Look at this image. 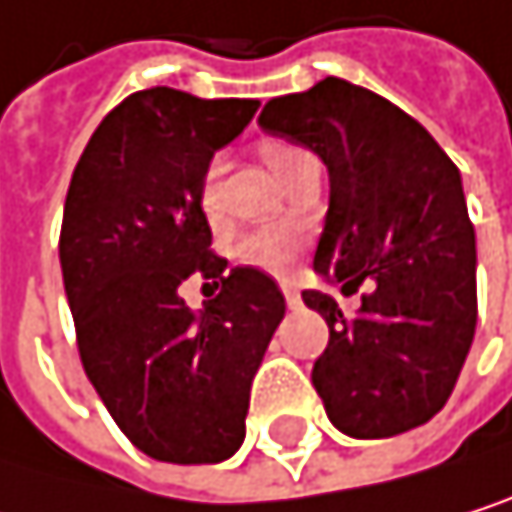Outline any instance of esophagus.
Here are the masks:
<instances>
[{
	"instance_id": "1",
	"label": "esophagus",
	"mask_w": 512,
	"mask_h": 512,
	"mask_svg": "<svg viewBox=\"0 0 512 512\" xmlns=\"http://www.w3.org/2000/svg\"><path fill=\"white\" fill-rule=\"evenodd\" d=\"M280 290H284V299H287V305H290L293 311H296V308L302 305V296H299V290H296V287L290 284V280H284V284H280Z\"/></svg>"
}]
</instances>
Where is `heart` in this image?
Listing matches in <instances>:
<instances>
[{"label": "heart", "mask_w": 512, "mask_h": 512, "mask_svg": "<svg viewBox=\"0 0 512 512\" xmlns=\"http://www.w3.org/2000/svg\"><path fill=\"white\" fill-rule=\"evenodd\" d=\"M305 149L299 146H290V143H265L262 155L268 161V167L274 170V176L284 173ZM219 170H222V161L213 158L201 176V186H198V204H201V213L213 222L219 216ZM305 247V228L296 225V222H274V225H262V228H253L247 232L238 247H235V256L241 265H250V268H259V271H268V274H290L293 265L299 262V253Z\"/></svg>", "instance_id": "1"}]
</instances>
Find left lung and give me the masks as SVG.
<instances>
[{
	"label": "left lung",
	"instance_id": "left-lung-1",
	"mask_svg": "<svg viewBox=\"0 0 512 512\" xmlns=\"http://www.w3.org/2000/svg\"><path fill=\"white\" fill-rule=\"evenodd\" d=\"M259 124L329 170L314 268L342 293L372 284L354 317L329 293H302L329 326L311 369L329 421L357 440L430 421L476 329V238L458 167L412 115L336 75L268 100Z\"/></svg>",
	"mask_w": 512,
	"mask_h": 512
}]
</instances>
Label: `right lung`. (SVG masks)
I'll return each instance as SVG.
<instances>
[{
  "label": "right lung",
  "mask_w": 512,
  "mask_h": 512,
  "mask_svg": "<svg viewBox=\"0 0 512 512\" xmlns=\"http://www.w3.org/2000/svg\"><path fill=\"white\" fill-rule=\"evenodd\" d=\"M256 109L137 91L72 170L60 268L79 357L121 433L155 461L219 464L241 449L253 375L287 311L265 271H225L198 204L213 152ZM189 276L223 284L201 315L179 296Z\"/></svg>",
  "instance_id": "obj_1"
}]
</instances>
